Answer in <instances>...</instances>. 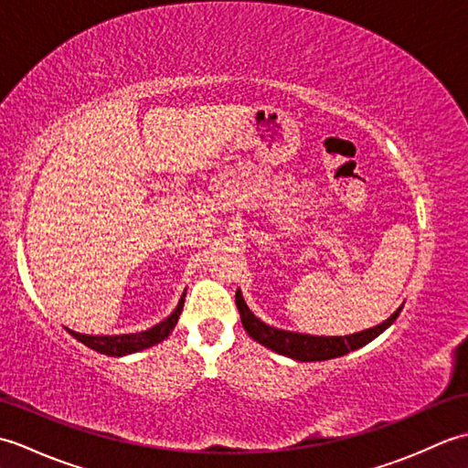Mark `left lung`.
Instances as JSON below:
<instances>
[{"label":"left lung","mask_w":468,"mask_h":468,"mask_svg":"<svg viewBox=\"0 0 468 468\" xmlns=\"http://www.w3.org/2000/svg\"><path fill=\"white\" fill-rule=\"evenodd\" d=\"M235 303H237V310H239L245 332L250 334L255 342H260L261 346L270 347V350L292 357V360H297V362H322V360H332V357H340L344 354H350L357 350V347L370 344L374 337H378L386 330V327H390L396 317H399V314L402 312V305H400L399 310L388 317V320L370 327V330L350 334V335L325 337V335H310V334L277 330L273 325L263 324L260 317H255L250 307H247L239 290L235 293Z\"/></svg>","instance_id":"obj_1"}]
</instances>
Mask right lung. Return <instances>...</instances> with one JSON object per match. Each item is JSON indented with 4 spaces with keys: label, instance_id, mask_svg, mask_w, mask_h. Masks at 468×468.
<instances>
[{
    "label": "right lung",
    "instance_id": "1",
    "mask_svg": "<svg viewBox=\"0 0 468 468\" xmlns=\"http://www.w3.org/2000/svg\"><path fill=\"white\" fill-rule=\"evenodd\" d=\"M185 295H186V290L183 292L181 300H178V305L175 307V312L168 317H165L161 324L153 325L151 330H146V332L122 334V335H88V334H78V332L68 330V334L74 335L78 342H82L84 346L90 347V350H96V352L106 354V356H126V354L141 352L158 342H163L165 337H168V334L175 330L178 315H181V312H183Z\"/></svg>",
    "mask_w": 468,
    "mask_h": 468
}]
</instances>
